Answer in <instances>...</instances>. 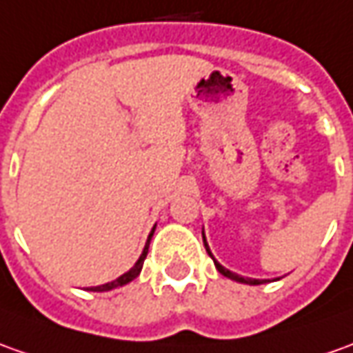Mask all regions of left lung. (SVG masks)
Returning <instances> with one entry per match:
<instances>
[{"label":"left lung","mask_w":353,"mask_h":353,"mask_svg":"<svg viewBox=\"0 0 353 353\" xmlns=\"http://www.w3.org/2000/svg\"><path fill=\"white\" fill-rule=\"evenodd\" d=\"M203 243H205V247H207V253L212 257V261H214V267L218 268V272L220 274H224L226 278H230V280H236V282H241V284H249V286H259V284H263V282H267V280H257V278H245V276H239V274H236V272H232V270H228L226 267H222L220 263H218L216 259H214V255L210 253V249H208V243H207V237H205V230H203Z\"/></svg>","instance_id":"left-lung-1"}]
</instances>
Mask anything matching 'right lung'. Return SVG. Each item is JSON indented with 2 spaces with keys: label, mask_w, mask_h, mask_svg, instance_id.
I'll use <instances>...</instances> for the list:
<instances>
[{
  "label": "right lung",
  "mask_w": 353,
  "mask_h": 353,
  "mask_svg": "<svg viewBox=\"0 0 353 353\" xmlns=\"http://www.w3.org/2000/svg\"><path fill=\"white\" fill-rule=\"evenodd\" d=\"M154 228H157V226H154ZM154 228H152L150 236H148V239H146L145 249H143V253H141V257H139V261H137L135 265L129 268L125 274H121V276L116 278V280H112V282H108V284H102V286L90 288V292H108V290H114V288L125 286V284H129L131 280H135V278L141 274V268H143V263H145L146 253H148V245H150V237H152V234H154Z\"/></svg>",
  "instance_id": "obj_1"
}]
</instances>
